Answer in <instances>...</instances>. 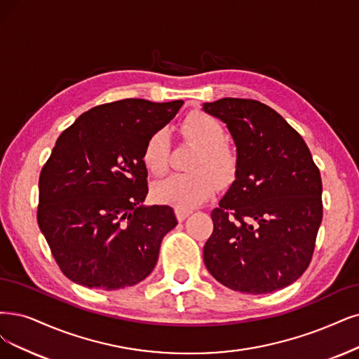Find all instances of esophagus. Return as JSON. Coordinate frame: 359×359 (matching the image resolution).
Returning a JSON list of instances; mask_svg holds the SVG:
<instances>
[{
  "label": "esophagus",
  "instance_id": "obj_1",
  "mask_svg": "<svg viewBox=\"0 0 359 359\" xmlns=\"http://www.w3.org/2000/svg\"><path fill=\"white\" fill-rule=\"evenodd\" d=\"M175 213H176V217H177V220H179V222H183L184 219H187V217L191 215V211H189V210H182V208H176V210H175Z\"/></svg>",
  "mask_w": 359,
  "mask_h": 359
}]
</instances>
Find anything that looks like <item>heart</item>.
Listing matches in <instances>:
<instances>
[{
  "instance_id": "1",
  "label": "heart",
  "mask_w": 359,
  "mask_h": 359,
  "mask_svg": "<svg viewBox=\"0 0 359 359\" xmlns=\"http://www.w3.org/2000/svg\"><path fill=\"white\" fill-rule=\"evenodd\" d=\"M182 133L200 146L191 175H170L154 184L152 195L158 203L170 204L182 210L201 205L220 184L233 180L238 168L235 152L226 143L224 127L217 118L203 111L191 112L182 124ZM171 143L168 131H154L143 148V163L154 175H161L170 163Z\"/></svg>"
}]
</instances>
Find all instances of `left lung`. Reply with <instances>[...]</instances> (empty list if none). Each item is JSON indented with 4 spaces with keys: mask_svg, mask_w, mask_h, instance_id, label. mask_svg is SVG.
Segmentation results:
<instances>
[{
    "mask_svg": "<svg viewBox=\"0 0 359 359\" xmlns=\"http://www.w3.org/2000/svg\"><path fill=\"white\" fill-rule=\"evenodd\" d=\"M236 144L235 182L211 211L204 263L235 291L266 294L308 269L323 220V182L308 144L268 104L223 97L204 103Z\"/></svg>",
    "mask_w": 359,
    "mask_h": 359,
    "instance_id": "1",
    "label": "left lung"
}]
</instances>
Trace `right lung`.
<instances>
[{"instance_id": "add662e5", "label": "right lung", "mask_w": 359, "mask_h": 359, "mask_svg": "<svg viewBox=\"0 0 359 359\" xmlns=\"http://www.w3.org/2000/svg\"><path fill=\"white\" fill-rule=\"evenodd\" d=\"M183 100L124 99L99 104L66 128L39 175L38 226L71 281L119 290L143 281L177 224L168 205H140L148 195L143 148Z\"/></svg>"}]
</instances>
